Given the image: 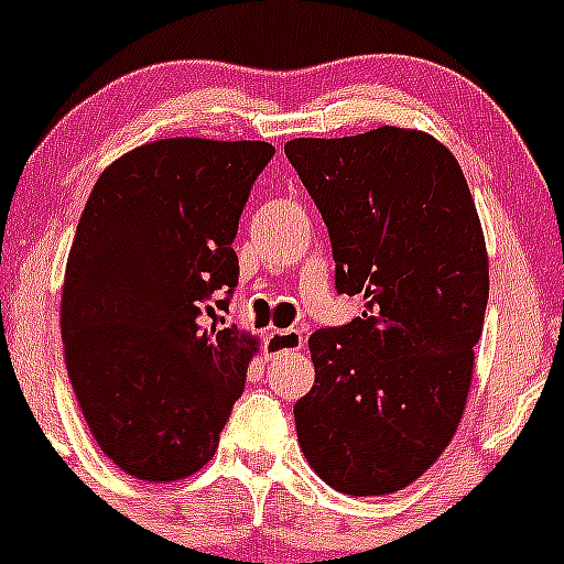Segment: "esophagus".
I'll return each mask as SVG.
<instances>
[{"mask_svg": "<svg viewBox=\"0 0 564 564\" xmlns=\"http://www.w3.org/2000/svg\"><path fill=\"white\" fill-rule=\"evenodd\" d=\"M305 338L300 329H270L264 335V360H275V357L294 355L303 349Z\"/></svg>", "mask_w": 564, "mask_h": 564, "instance_id": "34e87169", "label": "esophagus"}]
</instances>
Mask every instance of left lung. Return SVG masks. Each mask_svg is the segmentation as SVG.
<instances>
[{"mask_svg": "<svg viewBox=\"0 0 564 564\" xmlns=\"http://www.w3.org/2000/svg\"><path fill=\"white\" fill-rule=\"evenodd\" d=\"M283 152L327 224L335 289L366 300L362 316L311 335L300 447L335 491H401L451 445L469 395L488 303L475 198L423 130L292 139Z\"/></svg>", "mask_w": 564, "mask_h": 564, "instance_id": "obj_1", "label": "left lung"}]
</instances>
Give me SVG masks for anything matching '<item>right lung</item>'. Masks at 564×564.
<instances>
[{"instance_id":"1","label":"right lung","mask_w":564,"mask_h":564,"mask_svg":"<svg viewBox=\"0 0 564 564\" xmlns=\"http://www.w3.org/2000/svg\"><path fill=\"white\" fill-rule=\"evenodd\" d=\"M267 141L161 139L113 161L78 220L62 286L67 373L124 475L172 482L215 456L259 340L218 311Z\"/></svg>"}]
</instances>
